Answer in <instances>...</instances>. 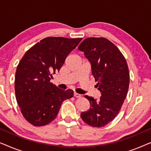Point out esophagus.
<instances>
[{
    "label": "esophagus",
    "instance_id": "34e87169",
    "mask_svg": "<svg viewBox=\"0 0 151 151\" xmlns=\"http://www.w3.org/2000/svg\"><path fill=\"white\" fill-rule=\"evenodd\" d=\"M73 96H74V97H76V98H81V97H82L81 95H80V94H78V93H74Z\"/></svg>",
    "mask_w": 151,
    "mask_h": 151
}]
</instances>
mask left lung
Instances as JSON below:
<instances>
[{
    "mask_svg": "<svg viewBox=\"0 0 151 151\" xmlns=\"http://www.w3.org/2000/svg\"><path fill=\"white\" fill-rule=\"evenodd\" d=\"M91 65V72L101 93L100 100L85 96L90 109L81 113L82 120L93 127H102L117 116L129 86L127 63L119 49L105 38H87L78 47Z\"/></svg>",
    "mask_w": 151,
    "mask_h": 151,
    "instance_id": "left-lung-1",
    "label": "left lung"
}]
</instances>
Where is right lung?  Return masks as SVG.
Listing matches in <instances>:
<instances>
[{
    "label": "right lung",
    "mask_w": 151,
    "mask_h": 151,
    "mask_svg": "<svg viewBox=\"0 0 151 151\" xmlns=\"http://www.w3.org/2000/svg\"><path fill=\"white\" fill-rule=\"evenodd\" d=\"M80 38L47 37L24 53L16 69L15 93L22 115L36 127L48 124L56 117L63 102L73 91L50 82Z\"/></svg>",
    "instance_id": "add662e5"
}]
</instances>
